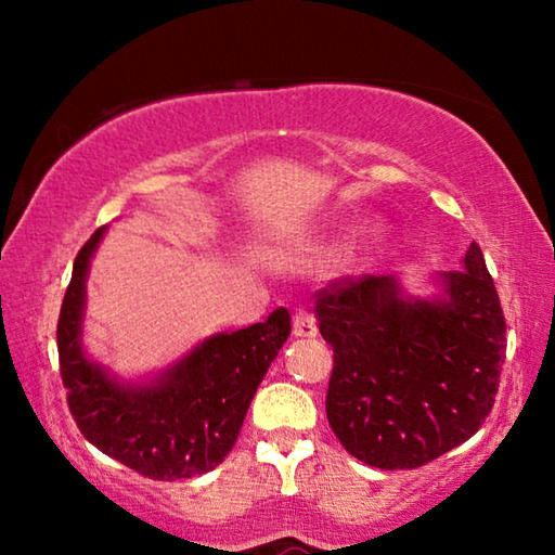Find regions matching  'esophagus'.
Instances as JSON below:
<instances>
[{
  "label": "esophagus",
  "mask_w": 555,
  "mask_h": 555,
  "mask_svg": "<svg viewBox=\"0 0 555 555\" xmlns=\"http://www.w3.org/2000/svg\"><path fill=\"white\" fill-rule=\"evenodd\" d=\"M315 333H318L315 315L311 311L298 308V311L294 313V335L296 337H315Z\"/></svg>",
  "instance_id": "1"
}]
</instances>
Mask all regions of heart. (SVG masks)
<instances>
[{
    "label": "heart",
    "mask_w": 555,
    "mask_h": 555,
    "mask_svg": "<svg viewBox=\"0 0 555 555\" xmlns=\"http://www.w3.org/2000/svg\"><path fill=\"white\" fill-rule=\"evenodd\" d=\"M379 240H382V230L374 228V230L370 232V240H367V242H370V244H377Z\"/></svg>",
    "instance_id": "b5f03b06"
}]
</instances>
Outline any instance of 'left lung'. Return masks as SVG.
<instances>
[{
	"label": "left lung",
	"mask_w": 555,
	"mask_h": 555,
	"mask_svg": "<svg viewBox=\"0 0 555 555\" xmlns=\"http://www.w3.org/2000/svg\"><path fill=\"white\" fill-rule=\"evenodd\" d=\"M443 274L446 298L406 300L391 276L335 279L315 291L333 347L325 413L350 455L413 469L473 438L500 391L506 323L480 244Z\"/></svg>",
	"instance_id": "obj_1"
}]
</instances>
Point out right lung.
<instances>
[{
    "label": "right lung",
    "instance_id": "right-lung-1",
    "mask_svg": "<svg viewBox=\"0 0 555 555\" xmlns=\"http://www.w3.org/2000/svg\"><path fill=\"white\" fill-rule=\"evenodd\" d=\"M102 232H92L75 257L55 331L70 416L92 446L149 480L210 473L228 457L259 382L286 343L288 311L276 308L267 323L210 337L149 387H125L80 350L88 264Z\"/></svg>",
    "mask_w": 555,
    "mask_h": 555
}]
</instances>
